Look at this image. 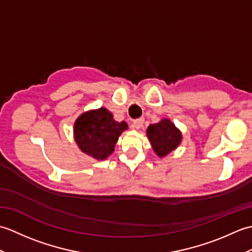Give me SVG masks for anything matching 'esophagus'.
I'll list each match as a JSON object with an SVG mask.
<instances>
[{"label": "esophagus", "instance_id": "1", "mask_svg": "<svg viewBox=\"0 0 252 252\" xmlns=\"http://www.w3.org/2000/svg\"><path fill=\"white\" fill-rule=\"evenodd\" d=\"M144 125V119L143 118H140V119H135L132 123V127L133 129H136V130H140L141 127Z\"/></svg>", "mask_w": 252, "mask_h": 252}]
</instances>
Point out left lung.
I'll list each match as a JSON object with an SVG mask.
<instances>
[{"mask_svg": "<svg viewBox=\"0 0 252 252\" xmlns=\"http://www.w3.org/2000/svg\"><path fill=\"white\" fill-rule=\"evenodd\" d=\"M153 151L159 158L168 156L175 151L182 142V132L168 118H163L157 123L149 125L146 131Z\"/></svg>", "mask_w": 252, "mask_h": 252, "instance_id": "obj_1", "label": "left lung"}]
</instances>
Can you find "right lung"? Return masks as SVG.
<instances>
[{"mask_svg": "<svg viewBox=\"0 0 252 252\" xmlns=\"http://www.w3.org/2000/svg\"><path fill=\"white\" fill-rule=\"evenodd\" d=\"M126 130V121H116L108 109L100 107L85 111L77 118L73 137L82 153L96 160H105L114 153L118 138Z\"/></svg>", "mask_w": 252, "mask_h": 252, "instance_id": "1", "label": "right lung"}]
</instances>
